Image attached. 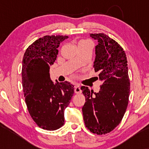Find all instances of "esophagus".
Instances as JSON below:
<instances>
[{"instance_id":"obj_1","label":"esophagus","mask_w":149,"mask_h":149,"mask_svg":"<svg viewBox=\"0 0 149 149\" xmlns=\"http://www.w3.org/2000/svg\"><path fill=\"white\" fill-rule=\"evenodd\" d=\"M74 91H75V93L76 94H80L81 93V90H80V85L78 84H76L75 85V87H74Z\"/></svg>"}]
</instances>
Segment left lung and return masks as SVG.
Masks as SVG:
<instances>
[{
  "instance_id": "1",
  "label": "left lung",
  "mask_w": 149,
  "mask_h": 149,
  "mask_svg": "<svg viewBox=\"0 0 149 149\" xmlns=\"http://www.w3.org/2000/svg\"><path fill=\"white\" fill-rule=\"evenodd\" d=\"M98 41L95 47L94 68L102 82L100 90L95 92L82 86L85 97L83 119L91 132L105 134L118 125L127 109L130 95L127 61L123 47L104 33H91Z\"/></svg>"
}]
</instances>
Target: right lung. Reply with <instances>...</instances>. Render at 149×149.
<instances>
[{"mask_svg": "<svg viewBox=\"0 0 149 149\" xmlns=\"http://www.w3.org/2000/svg\"><path fill=\"white\" fill-rule=\"evenodd\" d=\"M67 36H45L29 46L22 61V86L30 116L39 127L56 130L64 124V111L74 93L67 81L54 84L49 68Z\"/></svg>", "mask_w": 149, "mask_h": 149, "instance_id": "1", "label": "right lung"}]
</instances>
